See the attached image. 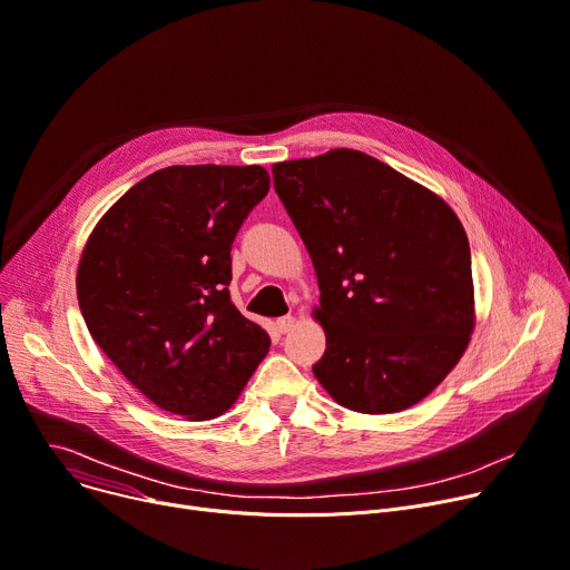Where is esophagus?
Returning <instances> with one entry per match:
<instances>
[{"mask_svg": "<svg viewBox=\"0 0 570 570\" xmlns=\"http://www.w3.org/2000/svg\"><path fill=\"white\" fill-rule=\"evenodd\" d=\"M294 324H296V317H292V315H285V317L276 320V328H278L281 333H289V331L294 328Z\"/></svg>", "mask_w": 570, "mask_h": 570, "instance_id": "34e87169", "label": "esophagus"}]
</instances>
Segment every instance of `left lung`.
<instances>
[{
    "mask_svg": "<svg viewBox=\"0 0 570 570\" xmlns=\"http://www.w3.org/2000/svg\"><path fill=\"white\" fill-rule=\"evenodd\" d=\"M272 170L322 292L313 313L326 333L317 381L358 413L422 402L461 361L474 328L459 216L361 150L337 148Z\"/></svg>",
    "mask_w": 570,
    "mask_h": 570,
    "instance_id": "1",
    "label": "left lung"
}]
</instances>
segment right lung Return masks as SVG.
<instances>
[{
  "instance_id": "right-lung-1",
  "label": "right lung",
  "mask_w": 570,
  "mask_h": 570,
  "mask_svg": "<svg viewBox=\"0 0 570 570\" xmlns=\"http://www.w3.org/2000/svg\"><path fill=\"white\" fill-rule=\"evenodd\" d=\"M267 191L257 164L168 166L122 194L81 250L86 328L161 411L218 417L269 352L228 292L235 235Z\"/></svg>"
}]
</instances>
